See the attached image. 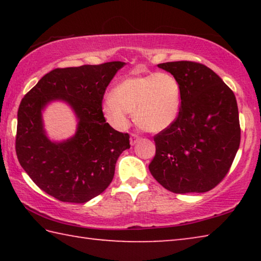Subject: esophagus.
I'll list each match as a JSON object with an SVG mask.
<instances>
[{
  "label": "esophagus",
  "instance_id": "1",
  "mask_svg": "<svg viewBox=\"0 0 261 261\" xmlns=\"http://www.w3.org/2000/svg\"><path fill=\"white\" fill-rule=\"evenodd\" d=\"M139 140H140V137L138 135H136V134H132L131 135V137H130V144L132 145V146H134V145H136L137 143H138Z\"/></svg>",
  "mask_w": 261,
  "mask_h": 261
}]
</instances>
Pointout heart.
Wrapping results in <instances>:
<instances>
[{
    "instance_id": "obj_1",
    "label": "heart",
    "mask_w": 261,
    "mask_h": 261,
    "mask_svg": "<svg viewBox=\"0 0 261 261\" xmlns=\"http://www.w3.org/2000/svg\"><path fill=\"white\" fill-rule=\"evenodd\" d=\"M182 91L177 79L168 72L124 78L102 101L105 120L117 130L129 125L130 114L140 127L161 132L177 120Z\"/></svg>"
}]
</instances>
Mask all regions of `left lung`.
I'll use <instances>...</instances> for the list:
<instances>
[{
	"instance_id": "left-lung-1",
	"label": "left lung",
	"mask_w": 261,
	"mask_h": 261,
	"mask_svg": "<svg viewBox=\"0 0 261 261\" xmlns=\"http://www.w3.org/2000/svg\"><path fill=\"white\" fill-rule=\"evenodd\" d=\"M177 79L182 105L177 120L154 137L148 169L175 193L207 192L227 175L241 143L235 94L213 70L190 61L158 64Z\"/></svg>"
}]
</instances>
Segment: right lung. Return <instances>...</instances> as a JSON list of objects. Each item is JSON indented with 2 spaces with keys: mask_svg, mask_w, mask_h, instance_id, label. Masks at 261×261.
Instances as JSON below:
<instances>
[{
  "mask_svg": "<svg viewBox=\"0 0 261 261\" xmlns=\"http://www.w3.org/2000/svg\"><path fill=\"white\" fill-rule=\"evenodd\" d=\"M124 62L55 69L21 100L17 115L16 153L31 179L61 201L84 204L112 183L120 154L130 148L129 135L106 122L105 91ZM54 100L67 103L77 120L70 139L50 141L42 113Z\"/></svg>",
  "mask_w": 261,
  "mask_h": 261,
  "instance_id": "right-lung-1",
  "label": "right lung"
}]
</instances>
